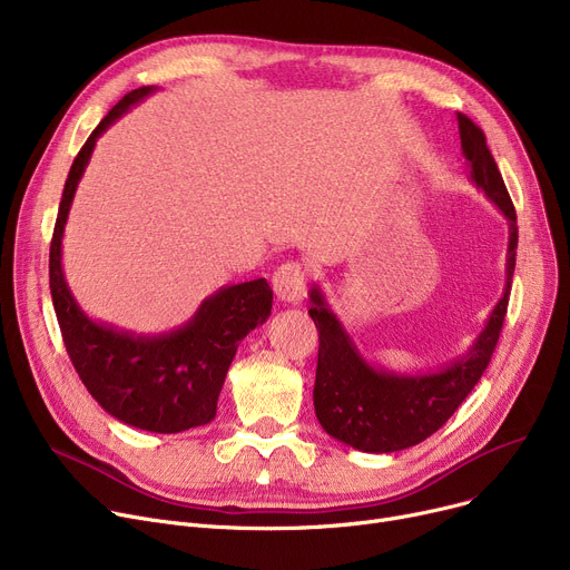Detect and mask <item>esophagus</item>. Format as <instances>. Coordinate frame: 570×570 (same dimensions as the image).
Wrapping results in <instances>:
<instances>
[{"label":"esophagus","instance_id":"1","mask_svg":"<svg viewBox=\"0 0 570 570\" xmlns=\"http://www.w3.org/2000/svg\"><path fill=\"white\" fill-rule=\"evenodd\" d=\"M305 267L301 263H284L277 267V273L273 277L275 293L282 303L286 305H301L305 297Z\"/></svg>","mask_w":570,"mask_h":570}]
</instances>
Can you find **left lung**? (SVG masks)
<instances>
[{
	"label": "left lung",
	"mask_w": 570,
	"mask_h": 570,
	"mask_svg": "<svg viewBox=\"0 0 570 570\" xmlns=\"http://www.w3.org/2000/svg\"><path fill=\"white\" fill-rule=\"evenodd\" d=\"M462 155L471 183L481 189L508 222L505 286L485 327L471 346L434 372L400 374L372 365L327 305L318 284L309 288V316L318 331V365L314 383V411L321 428L363 453H395L432 436L481 381L499 342L511 295L518 217L503 185L497 161L488 149L485 134L466 115H458Z\"/></svg>",
	"instance_id": "8db88e82"
}]
</instances>
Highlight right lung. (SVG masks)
I'll list each match as a JSON object with an SVG mask.
<instances>
[{
	"instance_id": "obj_1",
	"label": "right lung",
	"mask_w": 570,
	"mask_h": 570,
	"mask_svg": "<svg viewBox=\"0 0 570 570\" xmlns=\"http://www.w3.org/2000/svg\"><path fill=\"white\" fill-rule=\"evenodd\" d=\"M157 89L145 85L129 92L73 159L50 243V295L67 353L99 406L136 430L177 434L215 421L237 344L269 318L273 288L265 279L222 286L205 297L187 323L145 335L89 316L73 297L62 265L69 209L97 140Z\"/></svg>"
}]
</instances>
